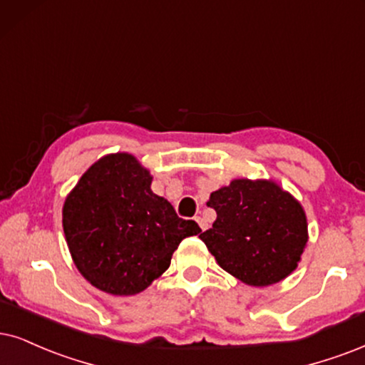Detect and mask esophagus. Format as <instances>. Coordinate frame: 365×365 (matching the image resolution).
<instances>
[{
	"label": "esophagus",
	"mask_w": 365,
	"mask_h": 365,
	"mask_svg": "<svg viewBox=\"0 0 365 365\" xmlns=\"http://www.w3.org/2000/svg\"><path fill=\"white\" fill-rule=\"evenodd\" d=\"M195 220H197L198 227H200L202 230H205V229H207V222H205L204 219H202V217H195Z\"/></svg>",
	"instance_id": "1"
}]
</instances>
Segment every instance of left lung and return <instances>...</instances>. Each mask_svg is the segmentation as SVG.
<instances>
[{
    "instance_id": "1",
    "label": "left lung",
    "mask_w": 365,
    "mask_h": 365,
    "mask_svg": "<svg viewBox=\"0 0 365 365\" xmlns=\"http://www.w3.org/2000/svg\"><path fill=\"white\" fill-rule=\"evenodd\" d=\"M212 227L200 234L217 264L249 286H269L298 267L308 242L307 214L274 180L234 178L212 192Z\"/></svg>"
}]
</instances>
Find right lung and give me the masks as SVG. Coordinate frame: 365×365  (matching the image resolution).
<instances>
[{"instance_id":"add662e5","label":"right lung","mask_w":365,"mask_h":365,"mask_svg":"<svg viewBox=\"0 0 365 365\" xmlns=\"http://www.w3.org/2000/svg\"><path fill=\"white\" fill-rule=\"evenodd\" d=\"M150 170L110 153L86 170L62 209L66 241L79 273L114 297L141 293L168 269L178 244L200 234L151 190Z\"/></svg>"}]
</instances>
